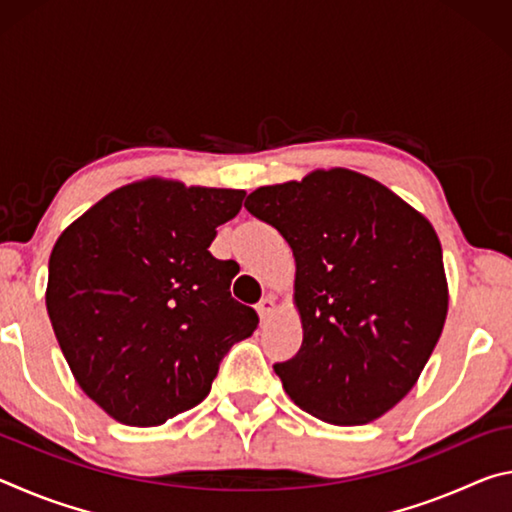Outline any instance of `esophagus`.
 Listing matches in <instances>:
<instances>
[{"instance_id": "esophagus-1", "label": "esophagus", "mask_w": 512, "mask_h": 512, "mask_svg": "<svg viewBox=\"0 0 512 512\" xmlns=\"http://www.w3.org/2000/svg\"><path fill=\"white\" fill-rule=\"evenodd\" d=\"M273 311H275V298L273 296H266V298L257 302V314H259V320H262V323L266 318H271Z\"/></svg>"}]
</instances>
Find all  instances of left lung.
<instances>
[{
  "label": "left lung",
  "mask_w": 512,
  "mask_h": 512,
  "mask_svg": "<svg viewBox=\"0 0 512 512\" xmlns=\"http://www.w3.org/2000/svg\"><path fill=\"white\" fill-rule=\"evenodd\" d=\"M246 210L293 250L302 345L275 363L300 409L366 424L404 400L443 334V248L424 214L363 173L316 169L266 185Z\"/></svg>",
  "instance_id": "8db88e82"
}]
</instances>
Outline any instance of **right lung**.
I'll return each mask as SVG.
<instances>
[{"label": "right lung", "instance_id": "obj_1", "mask_svg": "<svg viewBox=\"0 0 512 512\" xmlns=\"http://www.w3.org/2000/svg\"><path fill=\"white\" fill-rule=\"evenodd\" d=\"M244 189L144 178L67 225L49 257L47 311L83 393L128 427H155L210 393L219 361L257 327L207 248Z\"/></svg>", "mask_w": 512, "mask_h": 512}]
</instances>
